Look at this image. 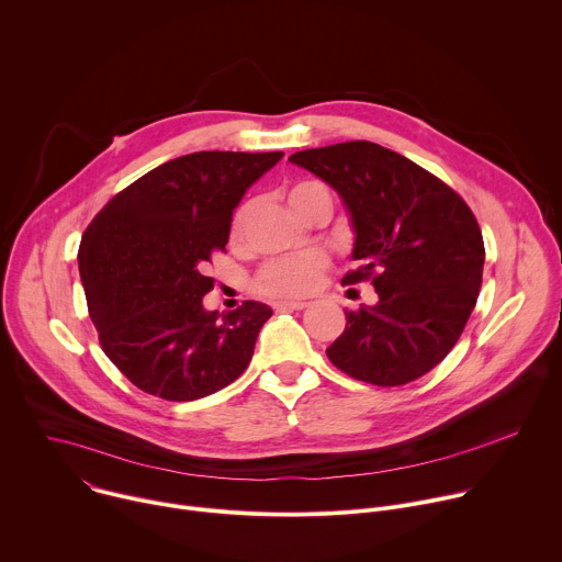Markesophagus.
Returning <instances> with one entry per match:
<instances>
[{
  "instance_id": "obj_1",
  "label": "esophagus",
  "mask_w": 562,
  "mask_h": 562,
  "mask_svg": "<svg viewBox=\"0 0 562 562\" xmlns=\"http://www.w3.org/2000/svg\"><path fill=\"white\" fill-rule=\"evenodd\" d=\"M306 306H308V302H276L273 304L276 311H302Z\"/></svg>"
}]
</instances>
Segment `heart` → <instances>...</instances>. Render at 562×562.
<instances>
[{
	"mask_svg": "<svg viewBox=\"0 0 562 562\" xmlns=\"http://www.w3.org/2000/svg\"><path fill=\"white\" fill-rule=\"evenodd\" d=\"M286 198L291 206L306 220H313L319 211L331 213V193L317 180H300L289 187ZM254 202L239 204L231 220V237L239 239L245 235L251 217ZM329 267V258L323 251H306L297 256H284L269 260L256 276L254 289L267 297H304L313 293Z\"/></svg>",
	"mask_w": 562,
	"mask_h": 562,
	"instance_id": "obj_1",
	"label": "heart"
}]
</instances>
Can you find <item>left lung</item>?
Listing matches in <instances>:
<instances>
[{
	"mask_svg": "<svg viewBox=\"0 0 562 562\" xmlns=\"http://www.w3.org/2000/svg\"><path fill=\"white\" fill-rule=\"evenodd\" d=\"M289 159L342 195L360 260L342 284L371 282L380 297L375 306L347 311L329 360L375 386L429 373L462 336L483 284L485 243L475 215L440 178L367 139Z\"/></svg>",
	"mask_w": 562,
	"mask_h": 562,
	"instance_id": "1",
	"label": "left lung"
}]
</instances>
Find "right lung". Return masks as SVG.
I'll return each instance as SVG.
<instances>
[{"label":"right lung","mask_w":562,"mask_h":562,"mask_svg":"<svg viewBox=\"0 0 562 562\" xmlns=\"http://www.w3.org/2000/svg\"><path fill=\"white\" fill-rule=\"evenodd\" d=\"M282 157L200 150L113 195L79 245L89 315L109 360L144 393L171 403L211 395L245 373L271 308L204 311L206 267L226 251L233 209Z\"/></svg>","instance_id":"add662e5"}]
</instances>
